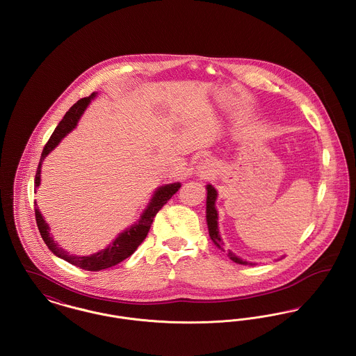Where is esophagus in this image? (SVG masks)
I'll return each mask as SVG.
<instances>
[{
  "mask_svg": "<svg viewBox=\"0 0 356 356\" xmlns=\"http://www.w3.org/2000/svg\"><path fill=\"white\" fill-rule=\"evenodd\" d=\"M211 172H212V164H211L209 160H202L199 163V165L196 167V175L199 177L205 179V177H208L211 175Z\"/></svg>",
  "mask_w": 356,
  "mask_h": 356,
  "instance_id": "obj_1",
  "label": "esophagus"
}]
</instances>
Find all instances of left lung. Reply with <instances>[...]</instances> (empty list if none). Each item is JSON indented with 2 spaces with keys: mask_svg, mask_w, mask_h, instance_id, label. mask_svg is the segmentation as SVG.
Segmentation results:
<instances>
[{
  "mask_svg": "<svg viewBox=\"0 0 356 356\" xmlns=\"http://www.w3.org/2000/svg\"><path fill=\"white\" fill-rule=\"evenodd\" d=\"M216 199H218V191L215 189V186L212 184H207V208H205V218H207V225H208V232H209V237L212 238L213 244L224 251L222 248V238L220 236V232H219V213H218V209H216ZM228 257L235 261L237 264H254L251 261H247L241 257H238L236 254H234L232 251H228Z\"/></svg>",
  "mask_w": 356,
  "mask_h": 356,
  "instance_id": "8db88e82",
  "label": "left lung"
}]
</instances>
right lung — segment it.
<instances>
[{"label": "right lung", "instance_id": "right-lung-1", "mask_svg": "<svg viewBox=\"0 0 356 356\" xmlns=\"http://www.w3.org/2000/svg\"><path fill=\"white\" fill-rule=\"evenodd\" d=\"M96 96H97V93L93 92L89 97L79 100L65 113L63 120L58 122L54 132L51 134V138L48 140L44 151L41 153V159H40V163L37 167V172H35L34 188H38L41 184V167H42L44 159L61 143V140L65 136L69 135L77 127L81 116L84 115L85 109L89 106V104ZM180 186H181V183L177 181V183L164 184V186L156 188V191L153 192L152 199L149 200V203L145 207L143 213L140 215V219L136 221L135 224H132L131 227L125 228L122 232H120L118 237L111 244L106 245V248H104L96 254L80 256V254H70L64 248H61V245L58 243H56L53 235H51V228L44 219V216L41 215L38 207H34L37 227H38V231L41 234L44 243L48 245L51 254L68 261L72 266H76V267L83 268L86 271H102V270L119 264L120 261L125 260L127 257H129L135 252L137 247L148 235V231L151 228V224H152L153 218L156 216V213L179 191ZM34 205H37L35 202H34Z\"/></svg>", "mask_w": 356, "mask_h": 356}]
</instances>
